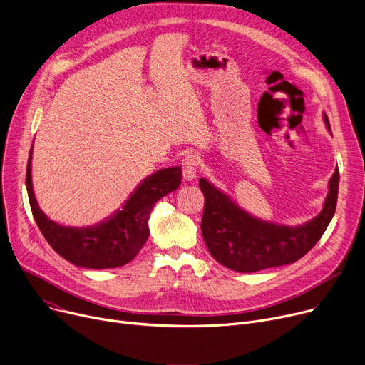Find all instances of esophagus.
I'll use <instances>...</instances> for the list:
<instances>
[{"label": "esophagus", "instance_id": "esophagus-1", "mask_svg": "<svg viewBox=\"0 0 365 365\" xmlns=\"http://www.w3.org/2000/svg\"><path fill=\"white\" fill-rule=\"evenodd\" d=\"M198 165H200V161H198V157L197 155H186L183 160H182V172H183V179L187 180V182H192L197 179V172H198Z\"/></svg>", "mask_w": 365, "mask_h": 365}]
</instances>
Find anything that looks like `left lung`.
I'll use <instances>...</instances> for the list:
<instances>
[{"mask_svg": "<svg viewBox=\"0 0 365 365\" xmlns=\"http://www.w3.org/2000/svg\"><path fill=\"white\" fill-rule=\"evenodd\" d=\"M323 117L330 132L329 118ZM200 187L205 198L201 230L210 254L233 272L255 273L292 264L317 244L336 211L339 170L330 178L322 212L295 227L251 215L207 179H200Z\"/></svg>", "mask_w": 365, "mask_h": 365, "instance_id": "left-lung-1", "label": "left lung"}]
</instances>
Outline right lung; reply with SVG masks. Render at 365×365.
<instances>
[{"label": "right lung", "instance_id": "add662e5", "mask_svg": "<svg viewBox=\"0 0 365 365\" xmlns=\"http://www.w3.org/2000/svg\"><path fill=\"white\" fill-rule=\"evenodd\" d=\"M32 150L26 168V187L35 222L51 248L68 262L85 269H115L130 262L150 236L148 220L155 202L179 187L182 168H161L145 178L123 207L106 220L88 227L61 226L39 208L32 187Z\"/></svg>", "mask_w": 365, "mask_h": 365}]
</instances>
